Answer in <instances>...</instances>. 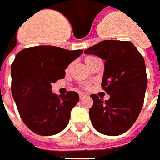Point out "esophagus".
<instances>
[{
  "label": "esophagus",
  "mask_w": 160,
  "mask_h": 160,
  "mask_svg": "<svg viewBox=\"0 0 160 160\" xmlns=\"http://www.w3.org/2000/svg\"><path fill=\"white\" fill-rule=\"evenodd\" d=\"M86 95L85 94H83V93H80V94H79V97H80V99H81V100H82V99H83V98H84V97H86Z\"/></svg>",
  "instance_id": "esophagus-1"
}]
</instances>
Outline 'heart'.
Here are the masks:
<instances>
[{
	"instance_id": "obj_1",
	"label": "heart",
	"mask_w": 160,
	"mask_h": 160,
	"mask_svg": "<svg viewBox=\"0 0 160 160\" xmlns=\"http://www.w3.org/2000/svg\"><path fill=\"white\" fill-rule=\"evenodd\" d=\"M95 58V57H91V56L87 57V58H85V62H86V64H87V63H88V62H89V60H90V59H92V58Z\"/></svg>"
}]
</instances>
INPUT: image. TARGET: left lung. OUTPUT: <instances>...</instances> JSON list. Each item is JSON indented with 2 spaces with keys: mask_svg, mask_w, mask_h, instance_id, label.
Returning <instances> with one entry per match:
<instances>
[{
  "mask_svg": "<svg viewBox=\"0 0 160 160\" xmlns=\"http://www.w3.org/2000/svg\"><path fill=\"white\" fill-rule=\"evenodd\" d=\"M105 61L102 86L110 96L102 101L91 95L89 108L93 127L101 133L116 136L135 122L143 106L147 86L143 57L129 41L103 40L84 51Z\"/></svg>",
  "mask_w": 160,
  "mask_h": 160,
  "instance_id": "obj_1",
  "label": "left lung"
}]
</instances>
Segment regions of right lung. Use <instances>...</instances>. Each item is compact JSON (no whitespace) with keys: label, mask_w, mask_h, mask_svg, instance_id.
Segmentation results:
<instances>
[{"label":"right lung","mask_w":160,"mask_h":160,"mask_svg":"<svg viewBox=\"0 0 160 160\" xmlns=\"http://www.w3.org/2000/svg\"><path fill=\"white\" fill-rule=\"evenodd\" d=\"M82 52L38 46L15 57L11 65L12 95L22 121L35 133L54 135L67 127L79 96L75 91L57 96L52 84L65 77L64 70Z\"/></svg>","instance_id":"1"}]
</instances>
